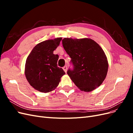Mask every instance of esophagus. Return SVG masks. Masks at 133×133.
I'll return each mask as SVG.
<instances>
[{
	"label": "esophagus",
	"instance_id": "1",
	"mask_svg": "<svg viewBox=\"0 0 133 133\" xmlns=\"http://www.w3.org/2000/svg\"><path fill=\"white\" fill-rule=\"evenodd\" d=\"M63 70H64V71H65V73H66V71H67V66H64L63 68Z\"/></svg>",
	"mask_w": 133,
	"mask_h": 133
}]
</instances>
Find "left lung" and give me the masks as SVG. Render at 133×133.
I'll list each match as a JSON object with an SVG mask.
<instances>
[{
  "label": "left lung",
  "instance_id": "8db88e82",
  "mask_svg": "<svg viewBox=\"0 0 133 133\" xmlns=\"http://www.w3.org/2000/svg\"><path fill=\"white\" fill-rule=\"evenodd\" d=\"M62 43L73 66L67 74L76 86L81 90L91 91L101 85L106 78L108 63L99 44L88 38H64Z\"/></svg>",
  "mask_w": 133,
  "mask_h": 133
}]
</instances>
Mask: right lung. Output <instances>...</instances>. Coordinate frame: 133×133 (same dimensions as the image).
<instances>
[{
    "label": "right lung",
    "mask_w": 133,
    "mask_h": 133,
    "mask_svg": "<svg viewBox=\"0 0 133 133\" xmlns=\"http://www.w3.org/2000/svg\"><path fill=\"white\" fill-rule=\"evenodd\" d=\"M62 38L47 40L34 46L26 59V78L30 85L42 92H50L57 87L65 74L58 66L59 55L53 51L59 45Z\"/></svg>",
    "instance_id": "obj_1"
}]
</instances>
